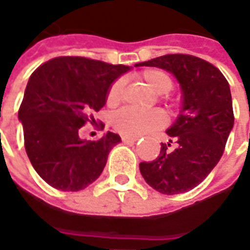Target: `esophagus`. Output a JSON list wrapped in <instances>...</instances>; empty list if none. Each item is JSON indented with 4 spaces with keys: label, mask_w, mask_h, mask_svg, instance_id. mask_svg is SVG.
I'll use <instances>...</instances> for the list:
<instances>
[{
    "label": "esophagus",
    "mask_w": 250,
    "mask_h": 250,
    "mask_svg": "<svg viewBox=\"0 0 250 250\" xmlns=\"http://www.w3.org/2000/svg\"><path fill=\"white\" fill-rule=\"evenodd\" d=\"M139 139V138H136V136H127V135H123L122 136V141L125 142V143H134Z\"/></svg>",
    "instance_id": "obj_1"
}]
</instances>
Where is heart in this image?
<instances>
[{"label": "heart", "mask_w": 250, "mask_h": 250, "mask_svg": "<svg viewBox=\"0 0 250 250\" xmlns=\"http://www.w3.org/2000/svg\"><path fill=\"white\" fill-rule=\"evenodd\" d=\"M142 79L150 85L152 91L158 95L170 92L174 87L173 77L162 69H146L142 72ZM123 84L116 80L111 84L107 93V104L115 107L122 102ZM166 122V116L161 111H136V109L123 108L118 111L112 118L115 130L127 136H142L162 127Z\"/></svg>", "instance_id": "b5f03b06"}]
</instances>
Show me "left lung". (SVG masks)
<instances>
[{
    "label": "left lung",
    "mask_w": 250,
    "mask_h": 250,
    "mask_svg": "<svg viewBox=\"0 0 250 250\" xmlns=\"http://www.w3.org/2000/svg\"><path fill=\"white\" fill-rule=\"evenodd\" d=\"M171 72L182 88L184 104L178 119L166 132L177 147L151 162H141L142 177L162 194H179L198 186L224 154L234 123L229 83L221 71L204 59L174 53L139 62Z\"/></svg>",
    "instance_id": "obj_1"
}]
</instances>
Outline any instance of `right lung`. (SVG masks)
Listing matches in <instances>:
<instances>
[{
	"mask_svg": "<svg viewBox=\"0 0 250 250\" xmlns=\"http://www.w3.org/2000/svg\"><path fill=\"white\" fill-rule=\"evenodd\" d=\"M130 66L80 56H60L36 69L19 109L24 145L37 174L62 191H79L99 178L120 136L80 139L87 123L103 128L93 114L107 100L109 85Z\"/></svg>",
	"mask_w": 250,
	"mask_h": 250,
	"instance_id": "right-lung-1",
	"label": "right lung"
}]
</instances>
